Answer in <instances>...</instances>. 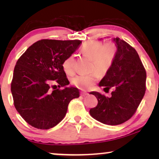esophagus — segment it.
Here are the masks:
<instances>
[{
	"instance_id": "1",
	"label": "esophagus",
	"mask_w": 159,
	"mask_h": 159,
	"mask_svg": "<svg viewBox=\"0 0 159 159\" xmlns=\"http://www.w3.org/2000/svg\"><path fill=\"white\" fill-rule=\"evenodd\" d=\"M80 94H81L82 96H85V95H88V93L85 92V91H81V93H80Z\"/></svg>"
}]
</instances>
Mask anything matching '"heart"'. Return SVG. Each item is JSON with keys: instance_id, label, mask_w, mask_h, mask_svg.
Wrapping results in <instances>:
<instances>
[{"instance_id": "obj_1", "label": "heart", "mask_w": 159, "mask_h": 159, "mask_svg": "<svg viewBox=\"0 0 159 159\" xmlns=\"http://www.w3.org/2000/svg\"><path fill=\"white\" fill-rule=\"evenodd\" d=\"M81 51L84 56L92 59L91 71L97 72L77 75L71 80V82L78 88L89 90L99 80V74L104 75L110 69L116 57L117 47L114 42H108L103 45V43L98 41H89L82 45ZM75 61L73 55L64 59L62 66L67 75H72L75 71Z\"/></svg>"}]
</instances>
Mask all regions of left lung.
Listing matches in <instances>:
<instances>
[{"mask_svg": "<svg viewBox=\"0 0 159 159\" xmlns=\"http://www.w3.org/2000/svg\"><path fill=\"white\" fill-rule=\"evenodd\" d=\"M112 41L117 47L116 57L98 85L114 90L111 97L91 92L98 105L91 108L90 114L100 122L114 126L127 121L136 111L145 93L146 72L135 49L119 38Z\"/></svg>", "mask_w": 159, "mask_h": 159, "instance_id": "8db88e82", "label": "left lung"}]
</instances>
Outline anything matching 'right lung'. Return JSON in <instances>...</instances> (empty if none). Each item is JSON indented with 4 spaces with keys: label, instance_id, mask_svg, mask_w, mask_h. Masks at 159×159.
<instances>
[{
    "label": "right lung",
    "instance_id": "right-lung-1",
    "mask_svg": "<svg viewBox=\"0 0 159 159\" xmlns=\"http://www.w3.org/2000/svg\"><path fill=\"white\" fill-rule=\"evenodd\" d=\"M79 40H41L28 48L14 67L11 90L14 106L32 127L48 129L57 125L80 91L69 84L62 64L78 48ZM54 80L64 88L52 91Z\"/></svg>",
    "mask_w": 159,
    "mask_h": 159
}]
</instances>
